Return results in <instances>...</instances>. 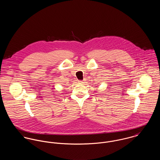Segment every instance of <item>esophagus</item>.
<instances>
[{
	"instance_id": "34e87169",
	"label": "esophagus",
	"mask_w": 160,
	"mask_h": 160,
	"mask_svg": "<svg viewBox=\"0 0 160 160\" xmlns=\"http://www.w3.org/2000/svg\"><path fill=\"white\" fill-rule=\"evenodd\" d=\"M78 82L80 83V84H82V83H83V81H81V80H79V81H78Z\"/></svg>"
}]
</instances>
